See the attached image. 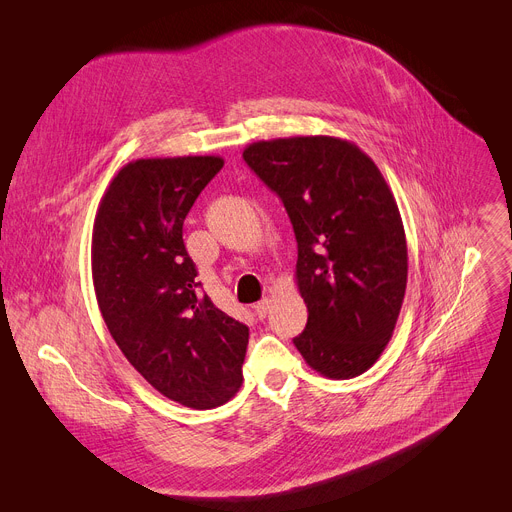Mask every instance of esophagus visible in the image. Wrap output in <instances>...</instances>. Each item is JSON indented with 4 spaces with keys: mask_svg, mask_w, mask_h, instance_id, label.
<instances>
[{
    "mask_svg": "<svg viewBox=\"0 0 512 512\" xmlns=\"http://www.w3.org/2000/svg\"><path fill=\"white\" fill-rule=\"evenodd\" d=\"M270 307H272V301H270V299H261L259 303H255V305H253V309H255L257 317H265L267 313H270Z\"/></svg>",
    "mask_w": 512,
    "mask_h": 512,
    "instance_id": "1",
    "label": "esophagus"
}]
</instances>
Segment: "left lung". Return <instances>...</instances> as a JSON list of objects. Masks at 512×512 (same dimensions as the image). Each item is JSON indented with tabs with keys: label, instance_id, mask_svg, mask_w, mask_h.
<instances>
[{
	"label": "left lung",
	"instance_id": "1",
	"mask_svg": "<svg viewBox=\"0 0 512 512\" xmlns=\"http://www.w3.org/2000/svg\"><path fill=\"white\" fill-rule=\"evenodd\" d=\"M247 166L282 199L299 245L309 317L294 346L332 380L357 378L384 353L407 288V238L373 159L336 137L257 141Z\"/></svg>",
	"mask_w": 512,
	"mask_h": 512
}]
</instances>
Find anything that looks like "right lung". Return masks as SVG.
Here are the masks:
<instances>
[{
	"label": "right lung",
	"mask_w": 512,
	"mask_h": 512,
	"mask_svg": "<svg viewBox=\"0 0 512 512\" xmlns=\"http://www.w3.org/2000/svg\"><path fill=\"white\" fill-rule=\"evenodd\" d=\"M222 166L218 155L130 161L93 224V286L107 330L159 394L197 411L238 392L249 344V328L199 290L182 240L186 213Z\"/></svg>",
	"instance_id": "obj_1"
}]
</instances>
